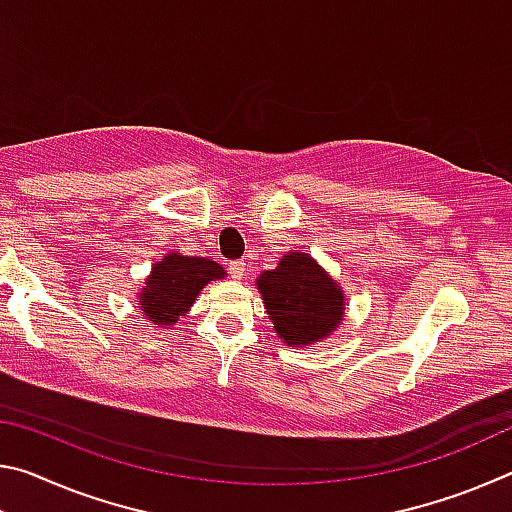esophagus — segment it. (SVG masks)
Wrapping results in <instances>:
<instances>
[{"label": "esophagus", "instance_id": "1", "mask_svg": "<svg viewBox=\"0 0 512 512\" xmlns=\"http://www.w3.org/2000/svg\"><path fill=\"white\" fill-rule=\"evenodd\" d=\"M228 271H230L232 277H235V280H241V277H244V273H246V264L244 262H230Z\"/></svg>", "mask_w": 512, "mask_h": 512}]
</instances>
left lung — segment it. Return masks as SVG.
Instances as JSON below:
<instances>
[{
	"instance_id": "8db88e82",
	"label": "left lung",
	"mask_w": 512,
	"mask_h": 512,
	"mask_svg": "<svg viewBox=\"0 0 512 512\" xmlns=\"http://www.w3.org/2000/svg\"><path fill=\"white\" fill-rule=\"evenodd\" d=\"M255 284L275 334L289 348L323 341L343 323L345 293L309 253H287Z\"/></svg>"
}]
</instances>
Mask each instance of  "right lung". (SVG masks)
I'll list each match as a JSON object with an SVG mask.
<instances>
[{
	"label": "right lung",
	"instance_id": "right-lung-1",
	"mask_svg": "<svg viewBox=\"0 0 512 512\" xmlns=\"http://www.w3.org/2000/svg\"><path fill=\"white\" fill-rule=\"evenodd\" d=\"M228 275L221 264L207 257H187L178 250L155 262L146 275L144 287L137 293L135 305H140L146 323L155 327H173L185 316L207 284L223 280Z\"/></svg>",
	"mask_w": 512,
	"mask_h": 512
}]
</instances>
